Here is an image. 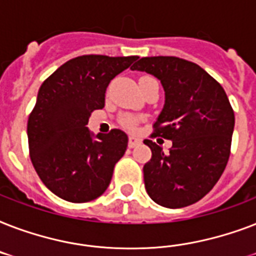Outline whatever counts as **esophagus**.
<instances>
[{"mask_svg":"<svg viewBox=\"0 0 256 256\" xmlns=\"http://www.w3.org/2000/svg\"><path fill=\"white\" fill-rule=\"evenodd\" d=\"M140 144V138H136V136H128V148H136V144Z\"/></svg>","mask_w":256,"mask_h":256,"instance_id":"34e87169","label":"esophagus"}]
</instances>
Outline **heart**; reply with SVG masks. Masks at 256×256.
<instances>
[{
    "instance_id": "b5f03b06",
    "label": "heart",
    "mask_w": 256,
    "mask_h": 256,
    "mask_svg": "<svg viewBox=\"0 0 256 256\" xmlns=\"http://www.w3.org/2000/svg\"><path fill=\"white\" fill-rule=\"evenodd\" d=\"M144 78V77H142ZM142 120L140 116H124L122 118V124H124V128H134L136 124H140V120Z\"/></svg>"
}]
</instances>
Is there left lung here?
<instances>
[{
    "label": "left lung",
    "instance_id": "left-lung-1",
    "mask_svg": "<svg viewBox=\"0 0 256 256\" xmlns=\"http://www.w3.org/2000/svg\"><path fill=\"white\" fill-rule=\"evenodd\" d=\"M152 74L164 90V106L152 138L172 140L168 152L152 140V160L144 166V187L168 208L202 199L226 168L235 116L219 82L194 62L178 57H144L130 68Z\"/></svg>",
    "mask_w": 256,
    "mask_h": 256
}]
</instances>
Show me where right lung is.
I'll list each match as a JSON object with an SVG mask.
<instances>
[{"mask_svg": "<svg viewBox=\"0 0 256 256\" xmlns=\"http://www.w3.org/2000/svg\"><path fill=\"white\" fill-rule=\"evenodd\" d=\"M136 60L81 56L60 66L40 88L28 120L30 160L48 188L68 202H90L104 194L128 136L114 128L92 136V112L104 106L112 78Z\"/></svg>", "mask_w": 256, "mask_h": 256, "instance_id": "right-lung-1", "label": "right lung"}]
</instances>
